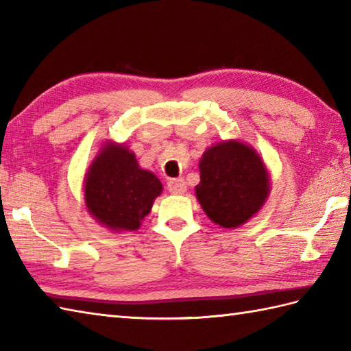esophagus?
Returning a JSON list of instances; mask_svg holds the SVG:
<instances>
[{
	"label": "esophagus",
	"mask_w": 351,
	"mask_h": 351,
	"mask_svg": "<svg viewBox=\"0 0 351 351\" xmlns=\"http://www.w3.org/2000/svg\"><path fill=\"white\" fill-rule=\"evenodd\" d=\"M167 189L173 195H182V193L187 190V182H185L184 178H175V180H169Z\"/></svg>",
	"instance_id": "esophagus-1"
}]
</instances>
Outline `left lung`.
I'll use <instances>...</instances> for the list:
<instances>
[{
  "label": "left lung",
  "instance_id": "1",
  "mask_svg": "<svg viewBox=\"0 0 351 351\" xmlns=\"http://www.w3.org/2000/svg\"><path fill=\"white\" fill-rule=\"evenodd\" d=\"M196 196L214 223L237 228L259 211L268 195V173L256 152L240 141H221L199 162Z\"/></svg>",
  "mask_w": 351,
  "mask_h": 351
}]
</instances>
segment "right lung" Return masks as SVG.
<instances>
[{
    "label": "right lung",
    "mask_w": 351,
    "mask_h": 351,
    "mask_svg": "<svg viewBox=\"0 0 351 351\" xmlns=\"http://www.w3.org/2000/svg\"><path fill=\"white\" fill-rule=\"evenodd\" d=\"M161 190L158 178L140 169L132 152L110 143L87 171L84 196L88 213L104 226L121 232L140 226Z\"/></svg>",
    "instance_id": "1"
}]
</instances>
